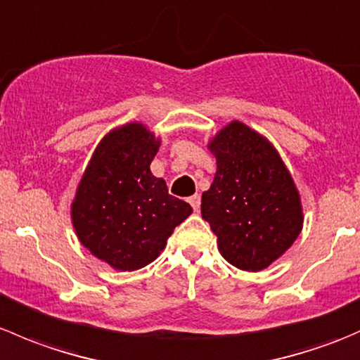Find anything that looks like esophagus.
Returning a JSON list of instances; mask_svg holds the SVG:
<instances>
[{
    "instance_id": "esophagus-1",
    "label": "esophagus",
    "mask_w": 360,
    "mask_h": 360,
    "mask_svg": "<svg viewBox=\"0 0 360 360\" xmlns=\"http://www.w3.org/2000/svg\"><path fill=\"white\" fill-rule=\"evenodd\" d=\"M188 202H190V205L193 207V210H197L198 212V209H200V195H193V197L188 198Z\"/></svg>"
}]
</instances>
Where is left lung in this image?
I'll return each instance as SVG.
<instances>
[{
  "label": "left lung",
  "mask_w": 360,
  "mask_h": 360,
  "mask_svg": "<svg viewBox=\"0 0 360 360\" xmlns=\"http://www.w3.org/2000/svg\"><path fill=\"white\" fill-rule=\"evenodd\" d=\"M217 162L202 217L233 266L259 271L285 252L303 226L300 195L275 148L240 122L209 144Z\"/></svg>",
  "instance_id": "left-lung-1"
}]
</instances>
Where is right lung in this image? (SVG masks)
<instances>
[{"instance_id":"obj_1","label":"right lung","mask_w":360,"mask_h":360,"mask_svg":"<svg viewBox=\"0 0 360 360\" xmlns=\"http://www.w3.org/2000/svg\"><path fill=\"white\" fill-rule=\"evenodd\" d=\"M160 141L141 123L108 134L90 160L71 207L79 242L116 270L132 271L158 257L193 209L169 195L150 170Z\"/></svg>"}]
</instances>
